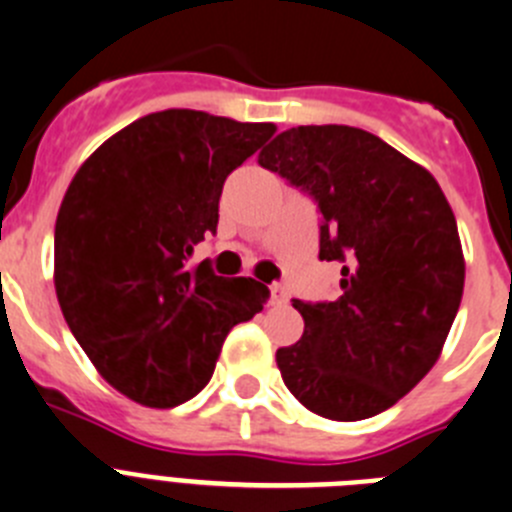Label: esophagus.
Returning a JSON list of instances; mask_svg holds the SVG:
<instances>
[{
  "mask_svg": "<svg viewBox=\"0 0 512 512\" xmlns=\"http://www.w3.org/2000/svg\"><path fill=\"white\" fill-rule=\"evenodd\" d=\"M269 292H271V302H274V304H284L289 299V292H287V287H284V284H271Z\"/></svg>",
  "mask_w": 512,
  "mask_h": 512,
  "instance_id": "34e87169",
  "label": "esophagus"
}]
</instances>
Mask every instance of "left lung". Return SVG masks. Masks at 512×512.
Wrapping results in <instances>:
<instances>
[{"instance_id": "1", "label": "left lung", "mask_w": 512, "mask_h": 512, "mask_svg": "<svg viewBox=\"0 0 512 512\" xmlns=\"http://www.w3.org/2000/svg\"><path fill=\"white\" fill-rule=\"evenodd\" d=\"M320 213L340 297L302 302L304 335L276 350L302 406L335 421L391 409L437 363L464 289L457 220L437 180L355 126H294L259 154Z\"/></svg>"}]
</instances>
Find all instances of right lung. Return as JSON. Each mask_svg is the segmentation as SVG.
I'll use <instances>...</instances> for the list:
<instances>
[{"label":"right lung","mask_w":512,"mask_h":512,"mask_svg":"<svg viewBox=\"0 0 512 512\" xmlns=\"http://www.w3.org/2000/svg\"><path fill=\"white\" fill-rule=\"evenodd\" d=\"M274 131L157 111L75 172L55 220V292L78 345L131 401L172 409L198 396L225 335L264 309V284L190 256L218 231L225 177Z\"/></svg>","instance_id":"1"}]
</instances>
